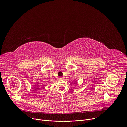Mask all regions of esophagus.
Wrapping results in <instances>:
<instances>
[{
	"label": "esophagus",
	"instance_id": "1",
	"mask_svg": "<svg viewBox=\"0 0 127 127\" xmlns=\"http://www.w3.org/2000/svg\"><path fill=\"white\" fill-rule=\"evenodd\" d=\"M63 79V78L62 77H59V79H60V80H62V79Z\"/></svg>",
	"mask_w": 127,
	"mask_h": 127
}]
</instances>
